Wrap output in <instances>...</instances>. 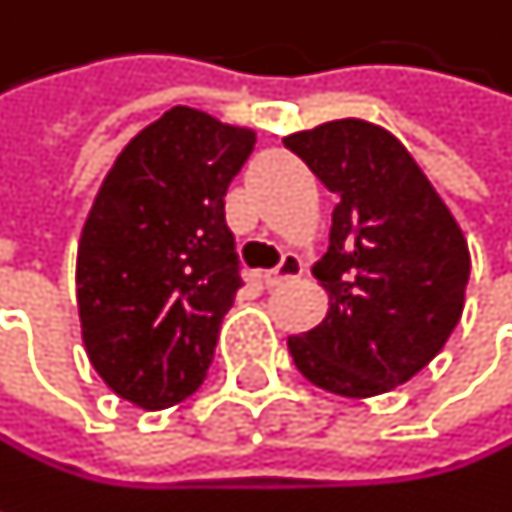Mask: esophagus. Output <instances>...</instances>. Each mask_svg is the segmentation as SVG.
<instances>
[{"label": "esophagus", "instance_id": "34e87169", "mask_svg": "<svg viewBox=\"0 0 512 512\" xmlns=\"http://www.w3.org/2000/svg\"><path fill=\"white\" fill-rule=\"evenodd\" d=\"M305 272V266H302V260L296 255H284L281 257V263L275 266V269H269L266 275H263V281H266V287H278L281 281H287V278H296V275H302Z\"/></svg>", "mask_w": 512, "mask_h": 512}]
</instances>
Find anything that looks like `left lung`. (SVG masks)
<instances>
[{
	"instance_id": "left-lung-1",
	"label": "left lung",
	"mask_w": 512,
	"mask_h": 512,
	"mask_svg": "<svg viewBox=\"0 0 512 512\" xmlns=\"http://www.w3.org/2000/svg\"><path fill=\"white\" fill-rule=\"evenodd\" d=\"M284 145L335 192L314 275L326 320L287 338L299 373L341 397H373L424 370L460 323L468 246L418 162L382 127L344 118Z\"/></svg>"
}]
</instances>
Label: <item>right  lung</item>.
I'll return each mask as SVG.
<instances>
[{"mask_svg":"<svg viewBox=\"0 0 512 512\" xmlns=\"http://www.w3.org/2000/svg\"><path fill=\"white\" fill-rule=\"evenodd\" d=\"M255 133L174 106L106 174L76 257L82 341L124 400L165 409L207 376L243 287L225 192Z\"/></svg>","mask_w":512,"mask_h":512,"instance_id":"add662e5","label":"right lung"}]
</instances>
